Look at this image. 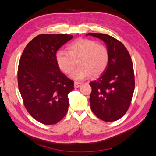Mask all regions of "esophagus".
I'll use <instances>...</instances> for the list:
<instances>
[{
    "instance_id": "esophagus-1",
    "label": "esophagus",
    "mask_w": 156,
    "mask_h": 156,
    "mask_svg": "<svg viewBox=\"0 0 156 156\" xmlns=\"http://www.w3.org/2000/svg\"><path fill=\"white\" fill-rule=\"evenodd\" d=\"M81 84H82L81 83L75 82V83H74V87H75V88H78L81 85Z\"/></svg>"
}]
</instances>
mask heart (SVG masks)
I'll return each mask as SVG.
<instances>
[{"instance_id":"b5f03b06","label":"heart","mask_w":156,"mask_h":156,"mask_svg":"<svg viewBox=\"0 0 156 156\" xmlns=\"http://www.w3.org/2000/svg\"><path fill=\"white\" fill-rule=\"evenodd\" d=\"M109 58L107 47L88 39H79L69 46L67 52L59 51L55 55L57 65L65 74L72 72L78 62L79 66L71 74L76 81L101 75L108 67Z\"/></svg>"}]
</instances>
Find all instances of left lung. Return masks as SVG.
Returning a JSON list of instances; mask_svg holds the SVG:
<instances>
[{
  "label": "left lung",
  "mask_w": 156,
  "mask_h": 156,
  "mask_svg": "<svg viewBox=\"0 0 156 156\" xmlns=\"http://www.w3.org/2000/svg\"><path fill=\"white\" fill-rule=\"evenodd\" d=\"M102 39L109 51L108 67L97 80L90 83L91 109L104 122L122 118L130 107L135 90L133 62L124 45L108 34L88 33Z\"/></svg>",
  "instance_id": "left-lung-1"
}]
</instances>
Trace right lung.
Instances as JSON below:
<instances>
[{
    "label": "right lung",
    "instance_id": "add662e5",
    "mask_svg": "<svg viewBox=\"0 0 156 156\" xmlns=\"http://www.w3.org/2000/svg\"><path fill=\"white\" fill-rule=\"evenodd\" d=\"M70 34H42L27 44L19 60L18 85L26 109L34 119L53 125L65 117L73 82L60 71L57 51Z\"/></svg>",
    "mask_w": 156,
    "mask_h": 156
}]
</instances>
